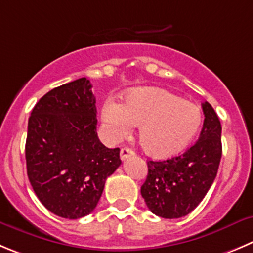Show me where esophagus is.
<instances>
[{
  "label": "esophagus",
  "mask_w": 253,
  "mask_h": 253,
  "mask_svg": "<svg viewBox=\"0 0 253 253\" xmlns=\"http://www.w3.org/2000/svg\"><path fill=\"white\" fill-rule=\"evenodd\" d=\"M133 155V151L129 147H124L121 148V152H120V156H121V160H126L128 156Z\"/></svg>",
  "instance_id": "esophagus-1"
}]
</instances>
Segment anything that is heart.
Returning a JSON list of instances; mask_svg holds the SVG:
<instances>
[{"mask_svg": "<svg viewBox=\"0 0 253 253\" xmlns=\"http://www.w3.org/2000/svg\"><path fill=\"white\" fill-rule=\"evenodd\" d=\"M102 120L112 140H119L133 126L145 152L153 157L176 155L195 138L202 124V113L195 103L157 87L132 91L124 105L107 101Z\"/></svg>", "mask_w": 253, "mask_h": 253, "instance_id": "b5f03b06", "label": "heart"}]
</instances>
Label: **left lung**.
I'll list each match as a JSON object with an SVG mask.
<instances>
[{
  "instance_id": "1",
  "label": "left lung",
  "mask_w": 253,
  "mask_h": 253,
  "mask_svg": "<svg viewBox=\"0 0 253 253\" xmlns=\"http://www.w3.org/2000/svg\"><path fill=\"white\" fill-rule=\"evenodd\" d=\"M198 141L187 151L164 161H147L141 195L150 211L164 218H180L204 200L216 178L222 156L221 122L209 102Z\"/></svg>"
}]
</instances>
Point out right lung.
<instances>
[{
	"mask_svg": "<svg viewBox=\"0 0 253 253\" xmlns=\"http://www.w3.org/2000/svg\"><path fill=\"white\" fill-rule=\"evenodd\" d=\"M91 88L86 77L56 87L28 119V180L48 211L68 219L93 211L107 177L121 165L120 148H107L97 136Z\"/></svg>",
	"mask_w": 253,
	"mask_h": 253,
	"instance_id": "1",
	"label": "right lung"
}]
</instances>
